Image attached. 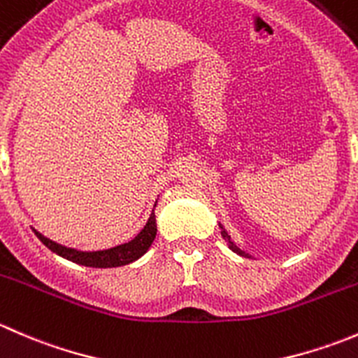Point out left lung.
I'll return each instance as SVG.
<instances>
[{
	"label": "left lung",
	"mask_w": 358,
	"mask_h": 358,
	"mask_svg": "<svg viewBox=\"0 0 358 358\" xmlns=\"http://www.w3.org/2000/svg\"><path fill=\"white\" fill-rule=\"evenodd\" d=\"M222 236H223V239H225V241H227V243H229V248H230V249H232V251H234V252H237V255H241V256H248V258H251V256H249V255H248V252L241 251V249H239V248H237V246H236V244H234V243H232V241H230V236H229V234H227V232H225V229H223V227H222Z\"/></svg>",
	"instance_id": "left-lung-1"
}]
</instances>
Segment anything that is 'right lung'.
<instances>
[{"instance_id": "1", "label": "right lung", "mask_w": 358, "mask_h": 358, "mask_svg": "<svg viewBox=\"0 0 358 358\" xmlns=\"http://www.w3.org/2000/svg\"><path fill=\"white\" fill-rule=\"evenodd\" d=\"M156 215H150L149 222L143 227L142 232L131 239L129 243L121 244V246H115L110 249H103V251H95V252H86V251H78V249H71L66 246H60V244L53 243V241L46 239L45 236H41L39 232L34 234L38 236V239L45 244L50 251L57 252L62 258L69 259V262L79 263V265L85 266H93V268H112V266H122L128 265V263L135 262L140 256L145 255L147 249L150 248V244L156 239Z\"/></svg>"}]
</instances>
